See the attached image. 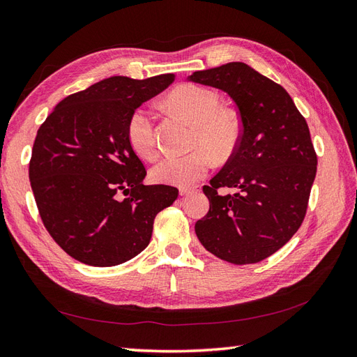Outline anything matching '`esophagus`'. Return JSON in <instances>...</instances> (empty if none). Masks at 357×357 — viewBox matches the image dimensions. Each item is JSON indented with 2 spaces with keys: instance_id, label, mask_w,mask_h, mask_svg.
I'll use <instances>...</instances> for the list:
<instances>
[{
  "instance_id": "34e87169",
  "label": "esophagus",
  "mask_w": 357,
  "mask_h": 357,
  "mask_svg": "<svg viewBox=\"0 0 357 357\" xmlns=\"http://www.w3.org/2000/svg\"><path fill=\"white\" fill-rule=\"evenodd\" d=\"M194 192H197V189H194V188H181V189H180V195L185 197V195L194 194Z\"/></svg>"
}]
</instances>
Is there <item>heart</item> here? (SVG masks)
Returning a JSON list of instances; mask_svg holds the SVG:
<instances>
[{
  "label": "heart",
  "mask_w": 357,
  "mask_h": 357,
  "mask_svg": "<svg viewBox=\"0 0 357 357\" xmlns=\"http://www.w3.org/2000/svg\"><path fill=\"white\" fill-rule=\"evenodd\" d=\"M167 105L194 124L190 147L185 156H168L153 168L151 177L171 186H190L207 174L213 155L222 162L234 155L242 137L237 115L220 108L219 96L204 86L183 84L167 96ZM128 141L138 156L153 159L158 153L153 121L147 111L135 109L128 121Z\"/></svg>",
  "instance_id": "1"
}]
</instances>
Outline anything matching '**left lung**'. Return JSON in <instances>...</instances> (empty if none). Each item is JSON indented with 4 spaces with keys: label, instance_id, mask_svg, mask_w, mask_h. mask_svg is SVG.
<instances>
[{
    "label": "left lung",
    "instance_id": "left-lung-1",
    "mask_svg": "<svg viewBox=\"0 0 357 357\" xmlns=\"http://www.w3.org/2000/svg\"><path fill=\"white\" fill-rule=\"evenodd\" d=\"M188 81L227 93L242 123L234 155L202 188L210 208L195 224L197 237L224 261L258 263L303 222L317 172L310 129L290 94L245 63L198 70ZM225 185L238 194L219 196Z\"/></svg>",
    "mask_w": 357,
    "mask_h": 357
}]
</instances>
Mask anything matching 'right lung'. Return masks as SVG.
Wrapping results in <instances>:
<instances>
[{
	"label": "right lung",
	"mask_w": 357,
	"mask_h": 357,
	"mask_svg": "<svg viewBox=\"0 0 357 357\" xmlns=\"http://www.w3.org/2000/svg\"><path fill=\"white\" fill-rule=\"evenodd\" d=\"M174 78L111 76L67 96L37 130L30 181L38 213L78 261H129L149 246L156 215L177 199L176 188L142 185L147 172L126 133L130 114Z\"/></svg>",
	"instance_id": "1"
}]
</instances>
